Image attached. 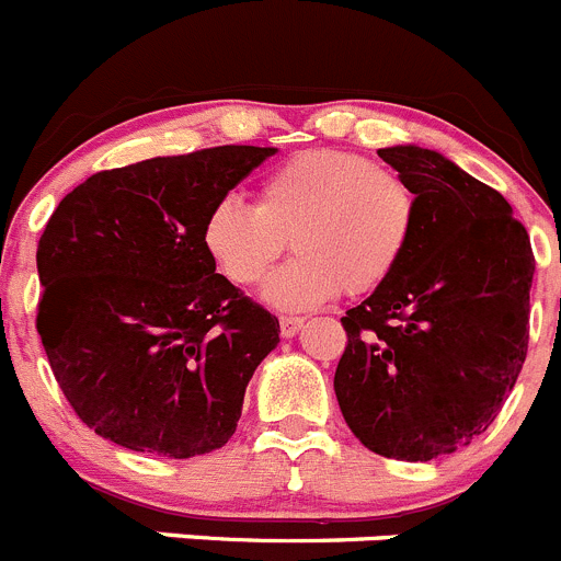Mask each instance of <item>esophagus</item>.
Returning a JSON list of instances; mask_svg holds the SVG:
<instances>
[{
    "mask_svg": "<svg viewBox=\"0 0 561 561\" xmlns=\"http://www.w3.org/2000/svg\"><path fill=\"white\" fill-rule=\"evenodd\" d=\"M301 327H305V318H299V316H282L279 318L282 337H293V335H296V332L301 330Z\"/></svg>",
    "mask_w": 561,
    "mask_h": 561,
    "instance_id": "34e87169",
    "label": "esophagus"
}]
</instances>
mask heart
<instances>
[{
	"mask_svg": "<svg viewBox=\"0 0 561 561\" xmlns=\"http://www.w3.org/2000/svg\"><path fill=\"white\" fill-rule=\"evenodd\" d=\"M416 193L397 170L352 150H301L271 170L256 206L224 198L206 211L204 249L237 287L260 285L282 251L265 299L307 310L337 293H371L397 271L416 226Z\"/></svg>",
	"mask_w": 561,
	"mask_h": 561,
	"instance_id": "heart-1",
	"label": "heart"
}]
</instances>
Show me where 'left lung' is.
I'll return each mask as SVG.
<instances>
[{
  "label": "left lung",
  "mask_w": 561,
  "mask_h": 561,
  "mask_svg": "<svg viewBox=\"0 0 561 561\" xmlns=\"http://www.w3.org/2000/svg\"><path fill=\"white\" fill-rule=\"evenodd\" d=\"M416 193L411 245L341 318L335 397L377 456L431 461L481 436L528 355L534 251L497 190L436 150H377Z\"/></svg>",
  "instance_id": "1"
}]
</instances>
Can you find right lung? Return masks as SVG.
<instances>
[{
  "instance_id": "1",
  "label": "right lung",
  "mask_w": 561,
  "mask_h": 561,
  "mask_svg": "<svg viewBox=\"0 0 561 561\" xmlns=\"http://www.w3.org/2000/svg\"><path fill=\"white\" fill-rule=\"evenodd\" d=\"M274 153L224 145L103 170L47 220L35 330L60 391L98 436L193 458L237 431L279 321L215 274L201 229Z\"/></svg>"
}]
</instances>
